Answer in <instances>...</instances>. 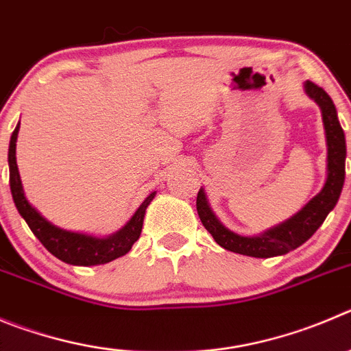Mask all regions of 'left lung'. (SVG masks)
<instances>
[{
  "mask_svg": "<svg viewBox=\"0 0 351 351\" xmlns=\"http://www.w3.org/2000/svg\"><path fill=\"white\" fill-rule=\"evenodd\" d=\"M304 90L310 98L319 104L322 110L324 128H326L327 136V180L320 194H317L308 204L304 206L298 215H294L291 220L284 221L279 227L270 228L265 234L256 237H244V235L234 234L227 227L218 221L206 201L204 191H199L197 194V213L206 230L213 235L221 247L232 253L245 254L253 258H271L286 254L289 251L300 247L303 242L308 241L317 228L324 223L326 216L338 202L341 195L343 183H345V159H346V142L343 128L338 121V112L334 107L329 95L324 91V88L317 86L312 81L304 83Z\"/></svg>",
  "mask_w": 351,
  "mask_h": 351,
  "instance_id": "1",
  "label": "left lung"
}]
</instances>
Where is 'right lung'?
<instances>
[{
	"instance_id": "1",
	"label": "right lung",
	"mask_w": 351,
	"mask_h": 351,
	"mask_svg": "<svg viewBox=\"0 0 351 351\" xmlns=\"http://www.w3.org/2000/svg\"><path fill=\"white\" fill-rule=\"evenodd\" d=\"M19 128H21V123L17 124L15 130H13L12 138H10V191H12L13 202L17 206L19 213H21V216L25 220V223H27L29 228L32 230V234L39 239V242H41L53 256H57L58 260H62L64 263L69 265H83V267H90V265L109 263V261L116 260V258L124 256V254L131 250V245L138 241L140 234H142L145 209L147 206L150 204V201L154 199L156 192H152V194L142 202V206L136 209L133 218H131L117 234L110 235V237L98 239L91 237V235L76 234V232L62 230V228L55 227L50 221L45 220V218L29 204L27 199H25L21 175H19L17 168V157H15Z\"/></svg>"
}]
</instances>
